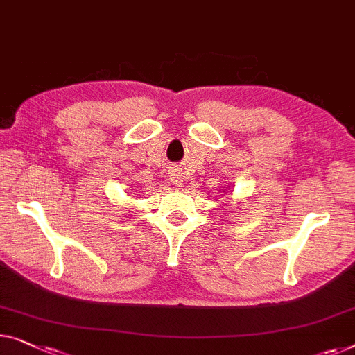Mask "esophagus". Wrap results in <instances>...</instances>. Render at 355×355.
<instances>
[{
    "label": "esophagus",
    "mask_w": 355,
    "mask_h": 355,
    "mask_svg": "<svg viewBox=\"0 0 355 355\" xmlns=\"http://www.w3.org/2000/svg\"><path fill=\"white\" fill-rule=\"evenodd\" d=\"M169 178H171L173 184H176V186L181 187V184H182V181H181V173H179L178 169H171V173H169Z\"/></svg>",
    "instance_id": "esophagus-1"
}]
</instances>
